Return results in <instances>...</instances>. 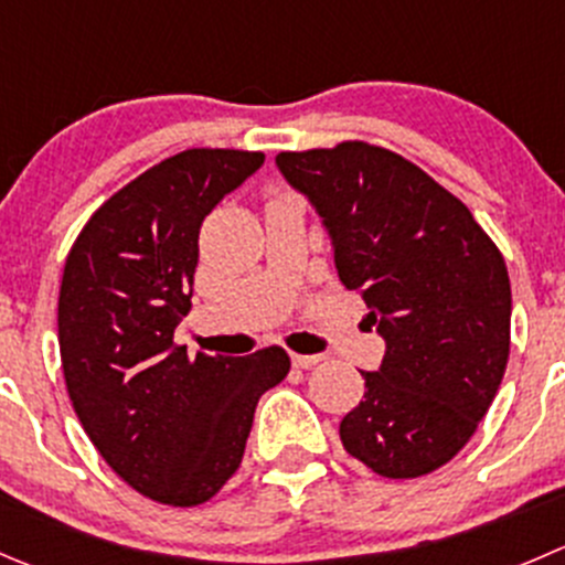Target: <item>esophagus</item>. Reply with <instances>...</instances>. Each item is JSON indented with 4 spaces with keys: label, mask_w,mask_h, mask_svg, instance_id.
Wrapping results in <instances>:
<instances>
[{
    "label": "esophagus",
    "mask_w": 565,
    "mask_h": 565,
    "mask_svg": "<svg viewBox=\"0 0 565 565\" xmlns=\"http://www.w3.org/2000/svg\"><path fill=\"white\" fill-rule=\"evenodd\" d=\"M322 355L315 353V355H303V353H292V364L298 366V370H309V366L320 364Z\"/></svg>",
    "instance_id": "esophagus-1"
}]
</instances>
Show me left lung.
<instances>
[{
	"label": "left lung",
	"mask_w": 565,
	"mask_h": 565,
	"mask_svg": "<svg viewBox=\"0 0 565 565\" xmlns=\"http://www.w3.org/2000/svg\"><path fill=\"white\" fill-rule=\"evenodd\" d=\"M278 171L322 217L339 281L386 342L339 425L381 478H422L463 450L511 353V278L467 204L381 146L281 151Z\"/></svg>",
	"instance_id": "obj_1"
}]
</instances>
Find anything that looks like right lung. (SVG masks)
<instances>
[{
	"label": "right lung",
	"instance_id": "1",
	"mask_svg": "<svg viewBox=\"0 0 565 565\" xmlns=\"http://www.w3.org/2000/svg\"><path fill=\"white\" fill-rule=\"evenodd\" d=\"M265 162L262 151L188 149L120 188L65 259L57 342L82 428L118 478L173 508L212 500L239 469L262 394L289 355L262 348L190 359L188 315L204 217Z\"/></svg>",
	"mask_w": 565,
	"mask_h": 565
}]
</instances>
